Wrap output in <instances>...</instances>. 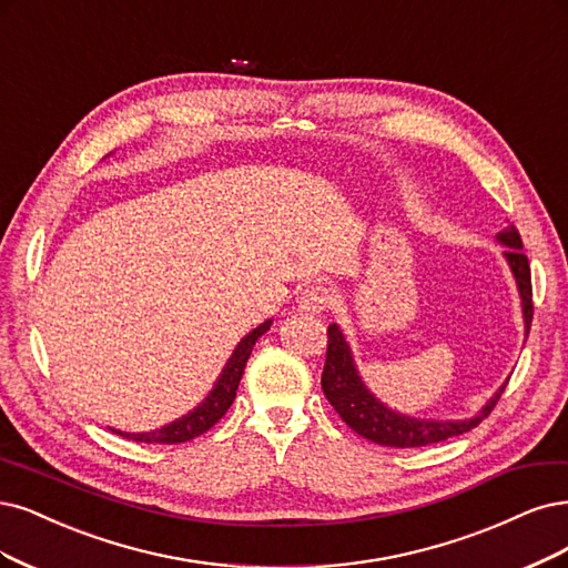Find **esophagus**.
<instances>
[{
    "mask_svg": "<svg viewBox=\"0 0 568 568\" xmlns=\"http://www.w3.org/2000/svg\"><path fill=\"white\" fill-rule=\"evenodd\" d=\"M331 291L324 286H310L298 296V310L310 312V315H320L331 305Z\"/></svg>",
    "mask_w": 568,
    "mask_h": 568,
    "instance_id": "1",
    "label": "esophagus"
}]
</instances>
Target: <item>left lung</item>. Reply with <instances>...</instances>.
I'll return each mask as SVG.
<instances>
[{"mask_svg":"<svg viewBox=\"0 0 568 568\" xmlns=\"http://www.w3.org/2000/svg\"><path fill=\"white\" fill-rule=\"evenodd\" d=\"M498 242L507 246L503 251V256L507 258V263H510V270L517 280L521 310H524V328H526V336H529L531 320H534V288H531L529 258L524 256L521 237L515 225L503 230L498 234ZM326 336H328V343H326V362H324V374H322L324 395L331 402V406L336 408V414L345 420L347 427L355 429V433L362 435L364 439L376 442L381 446L418 448V446L458 437L463 433H470L473 427H477L488 414H491L500 395L505 393L507 383L500 385L498 393L486 402V406L475 418H467V420H423V418L402 416L368 393L357 374L355 359H352V352H349V345L345 343L343 331L336 324H331Z\"/></svg>","mask_w":568,"mask_h":568,"instance_id":"1","label":"left lung"}]
</instances>
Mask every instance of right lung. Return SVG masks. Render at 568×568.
I'll return each mask as SVG.
<instances>
[{"label":"right lung","mask_w":568,"mask_h":568,"mask_svg":"<svg viewBox=\"0 0 568 568\" xmlns=\"http://www.w3.org/2000/svg\"><path fill=\"white\" fill-rule=\"evenodd\" d=\"M270 324L272 322H263L261 326L253 328L248 336H244L240 341V345L234 347L232 357L227 359L223 374L216 381V385H213L209 397L197 408L190 410L187 416L173 420V423H169L160 429H152V433L135 435V433H120V429H112V433L122 435L126 439H133V442H141V444H183V442H190L194 437L204 435L206 429L216 425L225 416V410L232 406L234 395H237L242 374H244V366L251 357V349H253V345H256V341L265 334V331L270 328Z\"/></svg>","instance_id":"1"}]
</instances>
